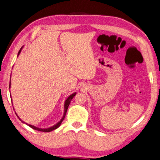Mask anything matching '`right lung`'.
<instances>
[{
  "label": "right lung",
  "mask_w": 160,
  "mask_h": 160,
  "mask_svg": "<svg viewBox=\"0 0 160 160\" xmlns=\"http://www.w3.org/2000/svg\"><path fill=\"white\" fill-rule=\"evenodd\" d=\"M22 48H21V49L19 50V52H18V55H19V53H20ZM76 94H77V93H74L73 94H72L71 96H69L68 98H67V99L65 100V102H64V115H63V117H62V118L61 119V120H60V122H59L58 123H57V124L53 126V127H51L48 128H41L36 127H34V126H32V125H31V124H27V123H26V124H27L28 126H29V127L32 128L33 129L37 130V131H43V132H50V131H52V130L56 129V128H58L59 127H60V124H62V121L64 120V117H65L66 113H67V109H68V107H69V104H70V102L72 101V100L73 98H74V97L76 96ZM15 114H16V113H15ZM16 115L18 116V114H16ZM18 117L19 118L18 116ZM19 120H20V121H22V120H21L20 119H19ZM22 122L24 123V122Z\"/></svg>",
  "instance_id": "right-lung-1"
}]
</instances>
